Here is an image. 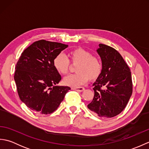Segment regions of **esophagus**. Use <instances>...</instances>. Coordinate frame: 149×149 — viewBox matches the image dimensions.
<instances>
[{
  "instance_id": "obj_1",
  "label": "esophagus",
  "mask_w": 149,
  "mask_h": 149,
  "mask_svg": "<svg viewBox=\"0 0 149 149\" xmlns=\"http://www.w3.org/2000/svg\"><path fill=\"white\" fill-rule=\"evenodd\" d=\"M72 89L74 90H75V91H79V92H82V91H84V88H83V87H74V88H72Z\"/></svg>"
}]
</instances>
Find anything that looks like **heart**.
Here are the masks:
<instances>
[{"label": "heart", "instance_id": "1", "mask_svg": "<svg viewBox=\"0 0 149 149\" xmlns=\"http://www.w3.org/2000/svg\"><path fill=\"white\" fill-rule=\"evenodd\" d=\"M69 60L66 57L59 54L53 60V66L59 74L66 75L69 72L70 62L76 65L74 75H70L63 79V83L66 86L77 87L85 84L90 79L95 81L100 77L102 71L100 60L97 56L83 48H77L68 53Z\"/></svg>", "mask_w": 149, "mask_h": 149}]
</instances>
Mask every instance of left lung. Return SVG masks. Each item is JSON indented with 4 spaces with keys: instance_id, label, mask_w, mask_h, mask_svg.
Here are the masks:
<instances>
[{
    "instance_id": "1",
    "label": "left lung",
    "mask_w": 149,
    "mask_h": 149,
    "mask_svg": "<svg viewBox=\"0 0 149 149\" xmlns=\"http://www.w3.org/2000/svg\"><path fill=\"white\" fill-rule=\"evenodd\" d=\"M102 71L93 84L94 97L88 109L100 117L111 118L125 109L132 93L130 68L113 47L100 43L97 50Z\"/></svg>"
}]
</instances>
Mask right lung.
Segmentation results:
<instances>
[{
    "label": "right lung",
    "mask_w": 149,
    "mask_h": 149,
    "mask_svg": "<svg viewBox=\"0 0 149 149\" xmlns=\"http://www.w3.org/2000/svg\"><path fill=\"white\" fill-rule=\"evenodd\" d=\"M68 45L41 40L22 53L14 79L20 100L34 112L47 115L56 111L70 88L57 86L61 77L53 66L56 55Z\"/></svg>",
    "instance_id": "1"
}]
</instances>
